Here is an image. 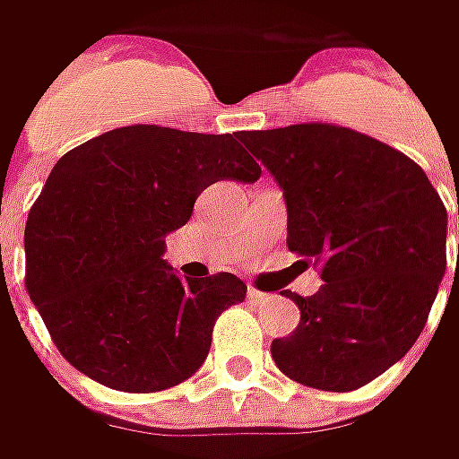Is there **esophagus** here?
I'll list each match as a JSON object with an SVG mask.
<instances>
[{
  "mask_svg": "<svg viewBox=\"0 0 459 459\" xmlns=\"http://www.w3.org/2000/svg\"><path fill=\"white\" fill-rule=\"evenodd\" d=\"M247 299H250V301H255V304H260V301H265V299H268V293L257 291V289L250 286V289H247Z\"/></svg>",
  "mask_w": 459,
  "mask_h": 459,
  "instance_id": "34e87169",
  "label": "esophagus"
}]
</instances>
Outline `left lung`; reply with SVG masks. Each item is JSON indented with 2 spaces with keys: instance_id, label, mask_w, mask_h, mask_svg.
<instances>
[{
  "instance_id": "1",
  "label": "left lung",
  "mask_w": 459,
  "mask_h": 459,
  "mask_svg": "<svg viewBox=\"0 0 459 459\" xmlns=\"http://www.w3.org/2000/svg\"><path fill=\"white\" fill-rule=\"evenodd\" d=\"M239 140L283 188L289 250L325 281L314 296L286 291L301 322L273 340L275 365L301 385L355 391L427 325L447 271V209L409 155L350 127L307 122Z\"/></svg>"
}]
</instances>
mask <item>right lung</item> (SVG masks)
<instances>
[{
    "instance_id": "1",
    "label": "right lung",
    "mask_w": 459,
    "mask_h": 459,
    "mask_svg": "<svg viewBox=\"0 0 459 459\" xmlns=\"http://www.w3.org/2000/svg\"><path fill=\"white\" fill-rule=\"evenodd\" d=\"M238 137L130 125L50 170L27 217L25 286L83 376L127 394L178 385L206 360L217 316L245 301L238 275L184 281L160 257L206 186L260 178Z\"/></svg>"
}]
</instances>
